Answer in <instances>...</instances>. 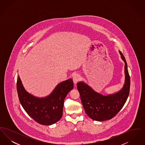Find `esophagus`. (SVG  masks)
<instances>
[{
  "mask_svg": "<svg viewBox=\"0 0 145 145\" xmlns=\"http://www.w3.org/2000/svg\"><path fill=\"white\" fill-rule=\"evenodd\" d=\"M80 79V76L78 74H74L73 76V80L74 84H76Z\"/></svg>",
  "mask_w": 145,
  "mask_h": 145,
  "instance_id": "esophagus-1",
  "label": "esophagus"
}]
</instances>
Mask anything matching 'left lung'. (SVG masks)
I'll return each instance as SVG.
<instances>
[{"mask_svg":"<svg viewBox=\"0 0 145 145\" xmlns=\"http://www.w3.org/2000/svg\"><path fill=\"white\" fill-rule=\"evenodd\" d=\"M125 63V84L123 89L114 95L103 96L83 82L77 83V88L86 114L92 120L103 121L115 117L121 110L129 93L131 79L124 55L120 52Z\"/></svg>","mask_w":145,"mask_h":145,"instance_id":"left-lung-1","label":"left lung"}]
</instances>
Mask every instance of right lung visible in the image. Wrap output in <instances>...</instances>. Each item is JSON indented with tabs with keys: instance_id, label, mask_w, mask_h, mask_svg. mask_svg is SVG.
I'll use <instances>...</instances> for the list:
<instances>
[{
	"instance_id": "add662e5",
	"label": "right lung",
	"mask_w": 145,
	"mask_h": 145,
	"mask_svg": "<svg viewBox=\"0 0 145 145\" xmlns=\"http://www.w3.org/2000/svg\"><path fill=\"white\" fill-rule=\"evenodd\" d=\"M73 88V82L71 78L60 83L50 96L38 98L28 93L20 78L17 77V90L22 106L30 117L42 125L54 124L61 118L65 98Z\"/></svg>"
}]
</instances>
